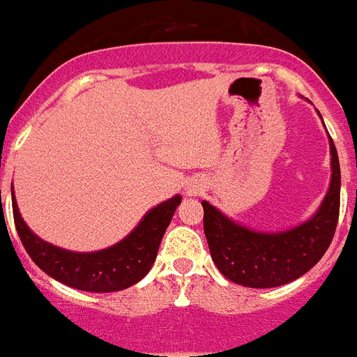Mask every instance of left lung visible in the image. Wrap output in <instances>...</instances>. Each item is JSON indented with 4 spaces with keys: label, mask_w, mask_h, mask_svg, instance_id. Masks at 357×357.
<instances>
[{
    "label": "left lung",
    "mask_w": 357,
    "mask_h": 357,
    "mask_svg": "<svg viewBox=\"0 0 357 357\" xmlns=\"http://www.w3.org/2000/svg\"><path fill=\"white\" fill-rule=\"evenodd\" d=\"M332 182L319 212L307 223L280 234L252 232L239 227L202 201L204 234L213 264L227 276L245 287H276L296 280L312 269L332 243L339 219L341 169L333 139Z\"/></svg>",
    "instance_id": "left-lung-1"
}]
</instances>
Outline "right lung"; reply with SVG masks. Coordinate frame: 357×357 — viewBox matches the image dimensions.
<instances>
[{"mask_svg": "<svg viewBox=\"0 0 357 357\" xmlns=\"http://www.w3.org/2000/svg\"><path fill=\"white\" fill-rule=\"evenodd\" d=\"M178 204V195L162 202L145 215L144 221L123 241L110 249L86 255L59 249L34 236L24 223L14 199L13 213L14 225L27 255L44 273L66 286L82 291L112 293L132 286L149 273L151 265L155 264L165 228Z\"/></svg>", "mask_w": 357, "mask_h": 357, "instance_id": "1", "label": "right lung"}]
</instances>
